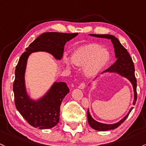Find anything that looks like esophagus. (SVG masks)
I'll list each match as a JSON object with an SVG mask.
<instances>
[{
    "instance_id": "1",
    "label": "esophagus",
    "mask_w": 146,
    "mask_h": 146,
    "mask_svg": "<svg viewBox=\"0 0 146 146\" xmlns=\"http://www.w3.org/2000/svg\"><path fill=\"white\" fill-rule=\"evenodd\" d=\"M78 88H79V89H84V88H85V84H84V82L81 83V84L79 85V86H78Z\"/></svg>"
}]
</instances>
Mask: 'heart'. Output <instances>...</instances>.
I'll use <instances>...</instances> for the list:
<instances>
[{
	"instance_id": "1",
	"label": "heart",
	"mask_w": 146,
	"mask_h": 146,
	"mask_svg": "<svg viewBox=\"0 0 146 146\" xmlns=\"http://www.w3.org/2000/svg\"><path fill=\"white\" fill-rule=\"evenodd\" d=\"M110 60V54L101 45L95 43L80 46L73 51L70 61L77 67H84L83 73L87 78L96 77L106 66ZM66 68L70 69L71 64L67 57L64 58Z\"/></svg>"
}]
</instances>
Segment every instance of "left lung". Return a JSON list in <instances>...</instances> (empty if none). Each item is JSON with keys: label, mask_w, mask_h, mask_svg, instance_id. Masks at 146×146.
Masks as SVG:
<instances>
[{"label": "left lung", "mask_w": 146, "mask_h": 146, "mask_svg": "<svg viewBox=\"0 0 146 146\" xmlns=\"http://www.w3.org/2000/svg\"><path fill=\"white\" fill-rule=\"evenodd\" d=\"M90 36H96V37L99 38H105V39H110L113 45L114 48L115 57L116 58V61L112 64L111 66L105 71L102 72V73H116L118 74L121 75V76L127 78V79L131 82L133 86V90H134V102L133 105H135L136 101L137 98V79L134 75V66L133 61L131 58L130 55L128 53L127 50L125 48L122 46V44L120 43L119 40L117 38L115 37L114 36L111 35H94L89 34ZM133 107L129 110L127 114L122 118L118 122L113 123V124H105L102 123L94 120L91 117L90 113H89V109L87 111V119L88 123L89 125L91 126L93 129H96L98 131H107L111 130V129H114L117 128L118 126L121 125V123L125 121V120L129 116V113H130L132 110Z\"/></svg>", "instance_id": "8db88e82"}]
</instances>
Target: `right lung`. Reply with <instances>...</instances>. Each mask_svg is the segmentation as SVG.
I'll use <instances>...</instances> for the list:
<instances>
[{
    "instance_id": "1",
    "label": "right lung",
    "mask_w": 146,
    "mask_h": 146,
    "mask_svg": "<svg viewBox=\"0 0 146 146\" xmlns=\"http://www.w3.org/2000/svg\"><path fill=\"white\" fill-rule=\"evenodd\" d=\"M78 33H45L29 45L19 59L16 66L15 80L13 84L14 102L17 110L33 127L49 129L55 127L60 121V105L69 92L66 84L63 82H54L44 96L38 100L29 96L25 83L27 61L32 52H48L56 60H60L67 41L76 37Z\"/></svg>"
}]
</instances>
